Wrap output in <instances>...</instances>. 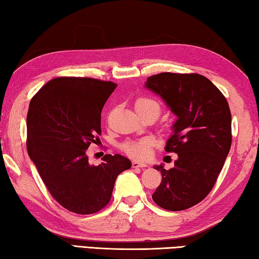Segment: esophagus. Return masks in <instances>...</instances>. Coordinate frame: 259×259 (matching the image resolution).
Instances as JSON below:
<instances>
[{"label":"esophagus","mask_w":259,"mask_h":259,"mask_svg":"<svg viewBox=\"0 0 259 259\" xmlns=\"http://www.w3.org/2000/svg\"><path fill=\"white\" fill-rule=\"evenodd\" d=\"M147 166V164L144 163V162H139V161H133V167H146Z\"/></svg>","instance_id":"34e87169"}]
</instances>
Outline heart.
<instances>
[{
	"mask_svg": "<svg viewBox=\"0 0 259 259\" xmlns=\"http://www.w3.org/2000/svg\"><path fill=\"white\" fill-rule=\"evenodd\" d=\"M136 110L138 112L140 111H148L153 110L155 113L158 115L159 111H161V105L159 103L152 98H139L136 102ZM153 145V140L149 138H144L139 140H133V142H128L123 144L122 148L124 152L131 157L135 158H145L149 154V148Z\"/></svg>",
	"mask_w": 259,
	"mask_h": 259,
	"instance_id": "b5f03b06",
	"label": "heart"
}]
</instances>
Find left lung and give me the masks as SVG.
Masks as SVG:
<instances>
[{
    "instance_id": "8db88e82",
    "label": "left lung",
    "mask_w": 259,
    "mask_h": 259,
    "mask_svg": "<svg viewBox=\"0 0 259 259\" xmlns=\"http://www.w3.org/2000/svg\"><path fill=\"white\" fill-rule=\"evenodd\" d=\"M145 87L177 115L165 150L178 155L175 167L161 171L152 196L159 207L183 210L200 203L214 187L231 148V112L209 79L198 73L163 72L147 78Z\"/></svg>"
}]
</instances>
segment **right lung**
Returning <instances> with one entry per match:
<instances>
[{
  "label": "right lung",
  "mask_w": 259,
  "mask_h": 259,
  "mask_svg": "<svg viewBox=\"0 0 259 259\" xmlns=\"http://www.w3.org/2000/svg\"><path fill=\"white\" fill-rule=\"evenodd\" d=\"M116 88L93 78L52 79L32 97L27 114V150L58 203L77 214H93L109 204L116 177L131 162L120 154L88 162L87 149L101 135V113Z\"/></svg>",
  "instance_id": "obj_1"
}]
</instances>
